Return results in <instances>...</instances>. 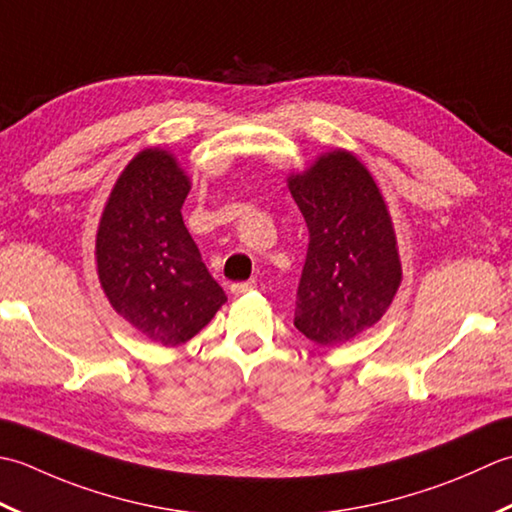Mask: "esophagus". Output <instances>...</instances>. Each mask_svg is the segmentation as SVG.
<instances>
[{
  "mask_svg": "<svg viewBox=\"0 0 512 512\" xmlns=\"http://www.w3.org/2000/svg\"><path fill=\"white\" fill-rule=\"evenodd\" d=\"M256 287V280H247V283H234L232 287H229V291H232V296H243L247 294V291H252Z\"/></svg>",
  "mask_w": 512,
  "mask_h": 512,
  "instance_id": "1",
  "label": "esophagus"
}]
</instances>
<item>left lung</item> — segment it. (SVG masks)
Wrapping results in <instances>:
<instances>
[{"instance_id":"left-lung-1","label":"left lung","mask_w":512,"mask_h":512,"mask_svg":"<svg viewBox=\"0 0 512 512\" xmlns=\"http://www.w3.org/2000/svg\"><path fill=\"white\" fill-rule=\"evenodd\" d=\"M287 185L309 229L294 325L336 347L373 327L402 283L391 216L371 172L347 150L320 154Z\"/></svg>"}]
</instances>
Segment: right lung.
Listing matches in <instances>:
<instances>
[{
  "mask_svg": "<svg viewBox=\"0 0 512 512\" xmlns=\"http://www.w3.org/2000/svg\"><path fill=\"white\" fill-rule=\"evenodd\" d=\"M190 176L161 148L114 183L97 229V271L112 309L163 347L194 338L227 300L183 223Z\"/></svg>",
  "mask_w": 512,
  "mask_h": 512,
  "instance_id": "add662e5",
  "label": "right lung"
}]
</instances>
